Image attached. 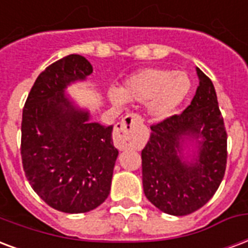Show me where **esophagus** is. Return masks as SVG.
<instances>
[{"label": "esophagus", "mask_w": 248, "mask_h": 248, "mask_svg": "<svg viewBox=\"0 0 248 248\" xmlns=\"http://www.w3.org/2000/svg\"><path fill=\"white\" fill-rule=\"evenodd\" d=\"M143 122L140 116L138 114H128L122 120L118 126L116 128V138L118 140V145H120L121 149H126L131 145V141H130V134H131V128L135 126V124H139Z\"/></svg>", "instance_id": "34e87169"}]
</instances>
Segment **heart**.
<instances>
[{"instance_id":"1","label":"heart","mask_w":248,"mask_h":248,"mask_svg":"<svg viewBox=\"0 0 248 248\" xmlns=\"http://www.w3.org/2000/svg\"><path fill=\"white\" fill-rule=\"evenodd\" d=\"M191 86L185 71L148 67L128 77L120 91L111 90L109 99L118 107L124 101L148 103L149 113L156 120H165L181 107Z\"/></svg>"}]
</instances>
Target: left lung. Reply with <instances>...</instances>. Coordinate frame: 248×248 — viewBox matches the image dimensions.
I'll use <instances>...</instances> for the list:
<instances>
[{
	"label": "left lung",
	"mask_w": 248,
	"mask_h": 248,
	"mask_svg": "<svg viewBox=\"0 0 248 248\" xmlns=\"http://www.w3.org/2000/svg\"><path fill=\"white\" fill-rule=\"evenodd\" d=\"M199 87L191 104L181 113L151 126L149 141L141 151L143 188L160 211L186 216L211 199L226 169V141L213 83L196 67ZM196 152L184 156L188 143Z\"/></svg>",
	"instance_id": "left-lung-1"
}]
</instances>
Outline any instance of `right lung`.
<instances>
[{"instance_id": "obj_1", "label": "right lung", "mask_w": 248, "mask_h": 248, "mask_svg": "<svg viewBox=\"0 0 248 248\" xmlns=\"http://www.w3.org/2000/svg\"><path fill=\"white\" fill-rule=\"evenodd\" d=\"M93 71L79 54L49 65L37 77L22 117L20 155L33 191L65 213L90 212L110 192L118 149L113 126L91 122L65 94L66 87Z\"/></svg>"}]
</instances>
